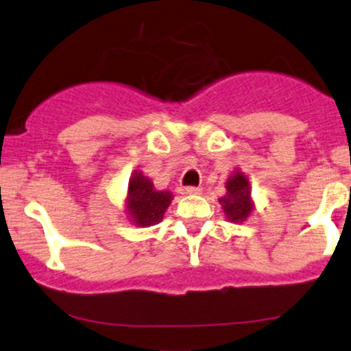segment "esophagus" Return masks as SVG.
I'll return each mask as SVG.
<instances>
[{
  "mask_svg": "<svg viewBox=\"0 0 351 351\" xmlns=\"http://www.w3.org/2000/svg\"><path fill=\"white\" fill-rule=\"evenodd\" d=\"M185 193H189V195H200L202 189L200 187H193V185H191V187H185Z\"/></svg>",
  "mask_w": 351,
  "mask_h": 351,
  "instance_id": "obj_1",
  "label": "esophagus"
}]
</instances>
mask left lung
<instances>
[{
    "mask_svg": "<svg viewBox=\"0 0 351 351\" xmlns=\"http://www.w3.org/2000/svg\"><path fill=\"white\" fill-rule=\"evenodd\" d=\"M250 195L251 189L248 177L240 171H234L226 182V195L218 200L230 221H243L250 217L251 210H253Z\"/></svg>",
    "mask_w": 351,
    "mask_h": 351,
    "instance_id": "8db88e82",
    "label": "left lung"
}]
</instances>
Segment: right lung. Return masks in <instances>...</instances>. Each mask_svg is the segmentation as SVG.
<instances>
[{"label":"right lung","mask_w":351,"mask_h":351,"mask_svg":"<svg viewBox=\"0 0 351 351\" xmlns=\"http://www.w3.org/2000/svg\"><path fill=\"white\" fill-rule=\"evenodd\" d=\"M171 200L172 193L156 191L143 172L134 171L128 184V213L133 218V223L139 226L160 223Z\"/></svg>","instance_id":"add662e5"}]
</instances>
